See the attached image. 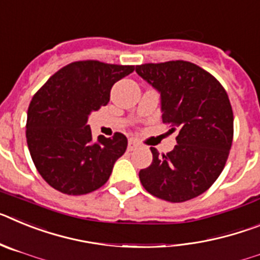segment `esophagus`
<instances>
[{
	"instance_id": "esophagus-1",
	"label": "esophagus",
	"mask_w": 260,
	"mask_h": 260,
	"mask_svg": "<svg viewBox=\"0 0 260 260\" xmlns=\"http://www.w3.org/2000/svg\"><path fill=\"white\" fill-rule=\"evenodd\" d=\"M137 147H138V142L135 141V139H133V138H130V139H128L127 150H128V151H133V150H135Z\"/></svg>"
}]
</instances>
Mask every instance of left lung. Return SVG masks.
Returning a JSON list of instances; mask_svg holds the SVG:
<instances>
[{
  "instance_id": "left-lung-1",
  "label": "left lung",
  "mask_w": 260,
  "mask_h": 260,
  "mask_svg": "<svg viewBox=\"0 0 260 260\" xmlns=\"http://www.w3.org/2000/svg\"><path fill=\"white\" fill-rule=\"evenodd\" d=\"M157 89L162 122L178 130L173 151L158 155L139 178L153 197L172 203L203 194L217 180L233 141V110L219 80L195 63L168 61L135 68Z\"/></svg>"
}]
</instances>
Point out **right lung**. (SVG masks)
I'll use <instances>...</instances> for the list:
<instances>
[{
  "label": "right lung",
  "instance_id": "right-lung-1",
  "mask_svg": "<svg viewBox=\"0 0 260 260\" xmlns=\"http://www.w3.org/2000/svg\"><path fill=\"white\" fill-rule=\"evenodd\" d=\"M134 66L100 61L69 63L34 95L27 112L26 137L32 161L40 176L68 195H83L109 180L127 139L121 133L92 139L87 125L93 110L107 105L116 82Z\"/></svg>",
  "mask_w": 260,
  "mask_h": 260
}]
</instances>
